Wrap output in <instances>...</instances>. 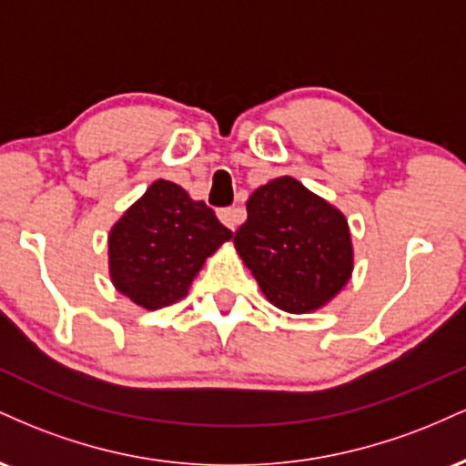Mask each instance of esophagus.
<instances>
[{
    "label": "esophagus",
    "mask_w": 466,
    "mask_h": 466,
    "mask_svg": "<svg viewBox=\"0 0 466 466\" xmlns=\"http://www.w3.org/2000/svg\"><path fill=\"white\" fill-rule=\"evenodd\" d=\"M218 218H221L223 226H228L229 229H237L240 223H243L245 212L243 208H221V210H218Z\"/></svg>",
    "instance_id": "34e87169"
}]
</instances>
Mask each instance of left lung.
I'll list each match as a JSON object with an SVG mask.
<instances>
[{
	"label": "left lung",
	"instance_id": "obj_1",
	"mask_svg": "<svg viewBox=\"0 0 466 466\" xmlns=\"http://www.w3.org/2000/svg\"><path fill=\"white\" fill-rule=\"evenodd\" d=\"M234 245L267 300L287 313L315 311L352 274L346 217L293 177L251 192Z\"/></svg>",
	"mask_w": 466,
	"mask_h": 466
}]
</instances>
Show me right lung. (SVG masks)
Here are the masks:
<instances>
[{
	"label": "right lung",
	"instance_id": "obj_1",
	"mask_svg": "<svg viewBox=\"0 0 466 466\" xmlns=\"http://www.w3.org/2000/svg\"><path fill=\"white\" fill-rule=\"evenodd\" d=\"M232 229L215 210L173 181L157 179L109 232L111 282L137 307H170L188 293L199 274Z\"/></svg>",
	"mask_w": 466,
	"mask_h": 466
}]
</instances>
